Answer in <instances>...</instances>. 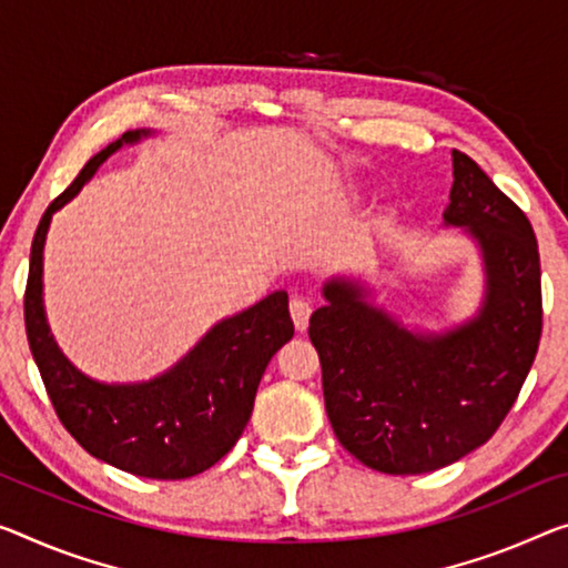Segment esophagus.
Segmentation results:
<instances>
[{
    "label": "esophagus",
    "instance_id": "obj_1",
    "mask_svg": "<svg viewBox=\"0 0 568 568\" xmlns=\"http://www.w3.org/2000/svg\"><path fill=\"white\" fill-rule=\"evenodd\" d=\"M290 312H292V320H294V327L304 333V329L310 327V314H312V300L302 294H294L292 302H290Z\"/></svg>",
    "mask_w": 568,
    "mask_h": 568
}]
</instances>
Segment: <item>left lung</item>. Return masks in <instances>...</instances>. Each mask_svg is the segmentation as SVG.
<instances>
[{
  "instance_id": "8db88e82",
  "label": "left lung",
  "mask_w": 568,
  "mask_h": 568,
  "mask_svg": "<svg viewBox=\"0 0 568 568\" xmlns=\"http://www.w3.org/2000/svg\"><path fill=\"white\" fill-rule=\"evenodd\" d=\"M444 223L483 254L485 300L447 333H412L353 278L322 286L310 317L337 442L365 467L422 475L483 447L516 404L544 327L540 258L526 213L467 154L452 152Z\"/></svg>"
}]
</instances>
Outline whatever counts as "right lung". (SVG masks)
Listing matches in <instances>:
<instances>
[{
	"mask_svg": "<svg viewBox=\"0 0 568 568\" xmlns=\"http://www.w3.org/2000/svg\"><path fill=\"white\" fill-rule=\"evenodd\" d=\"M146 134L126 132L93 154L40 217L24 290V329L52 408L89 455L139 477L185 479L205 473L239 442L261 375L292 339L294 322L290 296L278 290L217 322L180 363L144 383L93 381L63 355L42 304V248L52 213L71 203L113 152Z\"/></svg>",
	"mask_w": 568,
	"mask_h": 568,
	"instance_id": "add662e5",
	"label": "right lung"
}]
</instances>
